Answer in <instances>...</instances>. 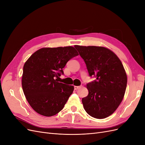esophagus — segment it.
<instances>
[{
  "instance_id": "34e87169",
  "label": "esophagus",
  "mask_w": 145,
  "mask_h": 145,
  "mask_svg": "<svg viewBox=\"0 0 145 145\" xmlns=\"http://www.w3.org/2000/svg\"><path fill=\"white\" fill-rule=\"evenodd\" d=\"M81 86H74V89L75 90H77L78 89L80 88Z\"/></svg>"
}]
</instances>
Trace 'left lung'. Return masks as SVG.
Here are the masks:
<instances>
[{
	"label": "left lung",
	"mask_w": 145,
	"mask_h": 145,
	"mask_svg": "<svg viewBox=\"0 0 145 145\" xmlns=\"http://www.w3.org/2000/svg\"><path fill=\"white\" fill-rule=\"evenodd\" d=\"M84 60L90 76L88 95L82 101L86 112L95 118L111 116L124 97L127 76L121 62L111 50L103 46H74Z\"/></svg>",
	"instance_id": "1"
}]
</instances>
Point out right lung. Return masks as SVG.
Listing matches in <instances>:
<instances>
[{"label": "right lung", "mask_w": 145, "mask_h": 145, "mask_svg": "<svg viewBox=\"0 0 145 145\" xmlns=\"http://www.w3.org/2000/svg\"><path fill=\"white\" fill-rule=\"evenodd\" d=\"M78 55L69 46L42 48L26 61L22 86L28 103L37 113L51 117L63 108L74 91V86L58 82L67 62Z\"/></svg>", "instance_id": "obj_1"}]
</instances>
